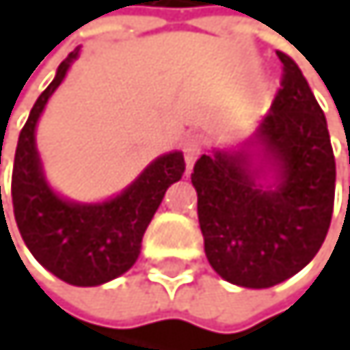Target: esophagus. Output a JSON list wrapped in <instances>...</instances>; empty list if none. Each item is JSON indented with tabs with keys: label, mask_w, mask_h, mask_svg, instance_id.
I'll list each match as a JSON object with an SVG mask.
<instances>
[{
	"label": "esophagus",
	"mask_w": 350,
	"mask_h": 350,
	"mask_svg": "<svg viewBox=\"0 0 350 350\" xmlns=\"http://www.w3.org/2000/svg\"><path fill=\"white\" fill-rule=\"evenodd\" d=\"M201 149H204V138H201L199 134H191V136L183 142V153H185L187 170H193L197 157L201 155Z\"/></svg>",
	"instance_id": "34e87169"
}]
</instances>
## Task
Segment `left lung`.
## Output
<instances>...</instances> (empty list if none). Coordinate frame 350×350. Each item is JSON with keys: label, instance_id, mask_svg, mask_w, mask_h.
<instances>
[{"label": "left lung", "instance_id": "left-lung-1", "mask_svg": "<svg viewBox=\"0 0 350 350\" xmlns=\"http://www.w3.org/2000/svg\"><path fill=\"white\" fill-rule=\"evenodd\" d=\"M284 62L269 115L237 149L201 155L191 183L212 269L262 290L302 271L319 252L334 210L336 161L327 122L298 64Z\"/></svg>", "mask_w": 350, "mask_h": 350}]
</instances>
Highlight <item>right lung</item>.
I'll use <instances>...</instances> for the list:
<instances>
[{"instance_id":"add662e5","label":"right lung","mask_w":350,"mask_h":350,"mask_svg":"<svg viewBox=\"0 0 350 350\" xmlns=\"http://www.w3.org/2000/svg\"><path fill=\"white\" fill-rule=\"evenodd\" d=\"M77 56L79 48L60 62L56 77L29 113L12 170V204L18 231L35 260L66 284L94 288L134 267L142 235L167 187L183 178L185 155L180 151L159 155L122 193L96 204L58 195L46 178L35 130Z\"/></svg>"}]
</instances>
